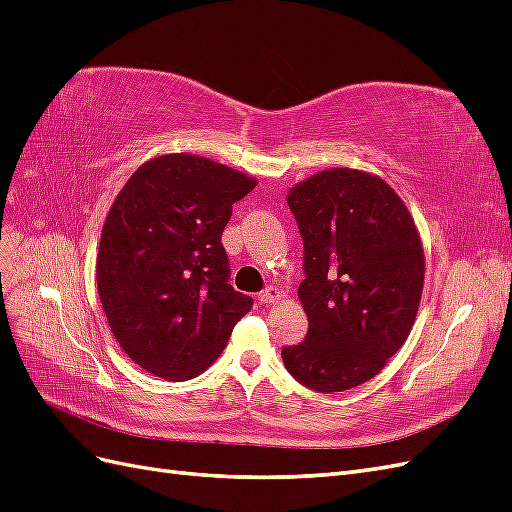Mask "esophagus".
<instances>
[{
	"instance_id": "esophagus-1",
	"label": "esophagus",
	"mask_w": 512,
	"mask_h": 512,
	"mask_svg": "<svg viewBox=\"0 0 512 512\" xmlns=\"http://www.w3.org/2000/svg\"><path fill=\"white\" fill-rule=\"evenodd\" d=\"M277 299H280V290L273 288V286L265 288V290H262V292L258 294V303H260V305H271V303H275Z\"/></svg>"
}]
</instances>
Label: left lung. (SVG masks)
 <instances>
[{
  "label": "left lung",
  "mask_w": 512,
  "mask_h": 512,
  "mask_svg": "<svg viewBox=\"0 0 512 512\" xmlns=\"http://www.w3.org/2000/svg\"><path fill=\"white\" fill-rule=\"evenodd\" d=\"M303 237L299 299L309 329L282 359L318 393L354 389L404 346L421 303L425 254L404 200L354 168H329L286 196Z\"/></svg>",
  "instance_id": "obj_1"
}]
</instances>
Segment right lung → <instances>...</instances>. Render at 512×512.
<instances>
[{
	"label": "right lung",
	"instance_id": "1",
	"mask_svg": "<svg viewBox=\"0 0 512 512\" xmlns=\"http://www.w3.org/2000/svg\"><path fill=\"white\" fill-rule=\"evenodd\" d=\"M256 179L192 153L145 162L106 215L96 260L119 346L149 374L196 378L254 301L228 284L222 232Z\"/></svg>",
	"mask_w": 512,
	"mask_h": 512
}]
</instances>
